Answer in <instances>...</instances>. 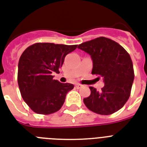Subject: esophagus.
<instances>
[{"label":"esophagus","mask_w":147,"mask_h":147,"mask_svg":"<svg viewBox=\"0 0 147 147\" xmlns=\"http://www.w3.org/2000/svg\"><path fill=\"white\" fill-rule=\"evenodd\" d=\"M76 88H81L82 87V85L81 84H76Z\"/></svg>","instance_id":"esophagus-1"}]
</instances>
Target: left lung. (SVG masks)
Segmentation results:
<instances>
[{"instance_id":"obj_1","label":"left lung","mask_w":147,"mask_h":147,"mask_svg":"<svg viewBox=\"0 0 147 147\" xmlns=\"http://www.w3.org/2000/svg\"><path fill=\"white\" fill-rule=\"evenodd\" d=\"M78 48L90 55L92 74L103 78L100 91L90 87V95L84 99L85 106L100 115H111L123 107L129 98L134 73L127 51L114 40L100 37L82 43Z\"/></svg>"}]
</instances>
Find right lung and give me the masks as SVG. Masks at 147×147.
Listing matches in <instances>:
<instances>
[{"label":"right lung","instance_id":"obj_1","mask_svg":"<svg viewBox=\"0 0 147 147\" xmlns=\"http://www.w3.org/2000/svg\"><path fill=\"white\" fill-rule=\"evenodd\" d=\"M78 45L36 43L24 51L18 64V84L24 101L38 114L49 115L60 109L74 85L53 79L65 56Z\"/></svg>","mask_w":147,"mask_h":147}]
</instances>
